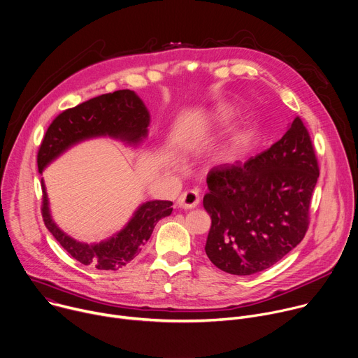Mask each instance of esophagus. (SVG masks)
I'll return each instance as SVG.
<instances>
[{
  "mask_svg": "<svg viewBox=\"0 0 358 358\" xmlns=\"http://www.w3.org/2000/svg\"><path fill=\"white\" fill-rule=\"evenodd\" d=\"M199 203H200V190L199 189L186 190L178 199V204L183 208H193Z\"/></svg>",
  "mask_w": 358,
  "mask_h": 358,
  "instance_id": "34e87169",
  "label": "esophagus"
}]
</instances>
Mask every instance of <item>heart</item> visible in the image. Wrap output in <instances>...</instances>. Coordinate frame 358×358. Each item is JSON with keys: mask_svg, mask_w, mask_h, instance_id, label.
Returning <instances> with one entry per match:
<instances>
[{"mask_svg": "<svg viewBox=\"0 0 358 358\" xmlns=\"http://www.w3.org/2000/svg\"><path fill=\"white\" fill-rule=\"evenodd\" d=\"M227 117H229V111H227L226 108H219L216 113H213V114H211V117H210V122H213V124L222 122V121H224ZM241 142H243V138L240 136V138L234 142V147H236L237 144H241Z\"/></svg>", "mask_w": 358, "mask_h": 358, "instance_id": "b5f03b06", "label": "heart"}]
</instances>
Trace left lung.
Instances as JSON below:
<instances>
[{"instance_id": "1", "label": "left lung", "mask_w": 358, "mask_h": 358, "mask_svg": "<svg viewBox=\"0 0 358 358\" xmlns=\"http://www.w3.org/2000/svg\"><path fill=\"white\" fill-rule=\"evenodd\" d=\"M319 178L312 138L301 117L266 151L214 166L203 206L211 217L208 259L224 272L252 275L294 250L309 229Z\"/></svg>"}]
</instances>
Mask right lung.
Instances as JSON below:
<instances>
[{
  "label": "right lung",
  "mask_w": 358,
  "mask_h": 358,
  "mask_svg": "<svg viewBox=\"0 0 358 358\" xmlns=\"http://www.w3.org/2000/svg\"><path fill=\"white\" fill-rule=\"evenodd\" d=\"M150 114L131 90H118L90 99L62 111L48 127L38 150V171L76 142L110 135L136 144L147 135ZM42 219L57 243L79 262L101 271H115L131 262L148 243L157 223L172 213V201L154 200L142 204L131 222L115 237L87 245L70 238L57 229L49 214L48 196L42 182Z\"/></svg>",
  "instance_id": "1"
}]
</instances>
